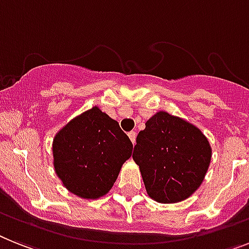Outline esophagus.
<instances>
[{"instance_id":"34e87169","label":"esophagus","mask_w":249,"mask_h":249,"mask_svg":"<svg viewBox=\"0 0 249 249\" xmlns=\"http://www.w3.org/2000/svg\"><path fill=\"white\" fill-rule=\"evenodd\" d=\"M136 135H137V133L135 132V131H131V132H128V137H129V140H131V142H132V143L136 142Z\"/></svg>"}]
</instances>
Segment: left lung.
Returning <instances> with one entry per match:
<instances>
[{
  "mask_svg": "<svg viewBox=\"0 0 249 249\" xmlns=\"http://www.w3.org/2000/svg\"><path fill=\"white\" fill-rule=\"evenodd\" d=\"M140 131L132 158L140 166L146 192L161 203L183 201L206 176L211 146L192 123L160 110Z\"/></svg>",
  "mask_w": 249,
  "mask_h": 249,
  "instance_id": "obj_1",
  "label": "left lung"
}]
</instances>
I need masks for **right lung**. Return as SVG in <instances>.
<instances>
[{
  "label": "right lung",
  "instance_id": "add662e5",
  "mask_svg": "<svg viewBox=\"0 0 249 249\" xmlns=\"http://www.w3.org/2000/svg\"><path fill=\"white\" fill-rule=\"evenodd\" d=\"M132 149L118 122L92 107L55 133L53 165L70 192L96 200L109 192Z\"/></svg>",
  "mask_w": 249,
  "mask_h": 249
}]
</instances>
